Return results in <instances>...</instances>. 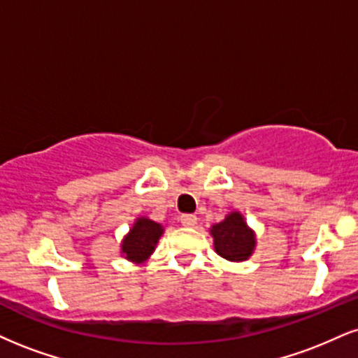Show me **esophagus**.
<instances>
[{"label": "esophagus", "instance_id": "obj_1", "mask_svg": "<svg viewBox=\"0 0 358 358\" xmlns=\"http://www.w3.org/2000/svg\"><path fill=\"white\" fill-rule=\"evenodd\" d=\"M180 222H182L183 227H195L198 218L192 213H185V215H182V217H180Z\"/></svg>", "mask_w": 358, "mask_h": 358}]
</instances>
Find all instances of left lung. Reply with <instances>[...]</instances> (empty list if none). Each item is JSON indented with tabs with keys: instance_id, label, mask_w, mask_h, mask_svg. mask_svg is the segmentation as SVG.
Returning <instances> with one entry per match:
<instances>
[{
	"instance_id": "obj_1",
	"label": "left lung",
	"mask_w": 358,
	"mask_h": 358,
	"mask_svg": "<svg viewBox=\"0 0 358 358\" xmlns=\"http://www.w3.org/2000/svg\"><path fill=\"white\" fill-rule=\"evenodd\" d=\"M210 234L213 236L215 252L225 260L245 262L255 250V234L240 212L228 213L225 220L215 223Z\"/></svg>"
}]
</instances>
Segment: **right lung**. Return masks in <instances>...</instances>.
<instances>
[{
    "mask_svg": "<svg viewBox=\"0 0 358 358\" xmlns=\"http://www.w3.org/2000/svg\"><path fill=\"white\" fill-rule=\"evenodd\" d=\"M163 234L160 223L150 220L146 217L136 218L131 230L122 242V253L130 262H145L155 252L158 240Z\"/></svg>",
    "mask_w": 358,
    "mask_h": 358,
    "instance_id": "obj_1",
    "label": "right lung"
}]
</instances>
